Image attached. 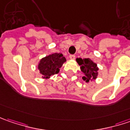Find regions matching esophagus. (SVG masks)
<instances>
[{"mask_svg":"<svg viewBox=\"0 0 130 130\" xmlns=\"http://www.w3.org/2000/svg\"><path fill=\"white\" fill-rule=\"evenodd\" d=\"M69 58H70V59L74 60V59L75 58V55H70V56H69Z\"/></svg>","mask_w":130,"mask_h":130,"instance_id":"obj_1","label":"esophagus"}]
</instances>
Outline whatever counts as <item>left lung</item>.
Masks as SVG:
<instances>
[{
    "mask_svg": "<svg viewBox=\"0 0 130 130\" xmlns=\"http://www.w3.org/2000/svg\"><path fill=\"white\" fill-rule=\"evenodd\" d=\"M77 61L80 66L81 71L84 73L85 77L83 79L88 83L90 80L95 79L97 77L98 70L97 64L92 61L90 58H77Z\"/></svg>",
    "mask_w": 130,
    "mask_h": 130,
    "instance_id": "1",
    "label": "left lung"
}]
</instances>
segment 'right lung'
I'll return each instance as SVG.
<instances>
[{"mask_svg": "<svg viewBox=\"0 0 130 130\" xmlns=\"http://www.w3.org/2000/svg\"><path fill=\"white\" fill-rule=\"evenodd\" d=\"M66 61L62 53H55L41 59L38 65V69L43 76V78L47 79L51 75L57 74L62 64Z\"/></svg>", "mask_w": 130, "mask_h": 130, "instance_id": "right-lung-1", "label": "right lung"}]
</instances>
